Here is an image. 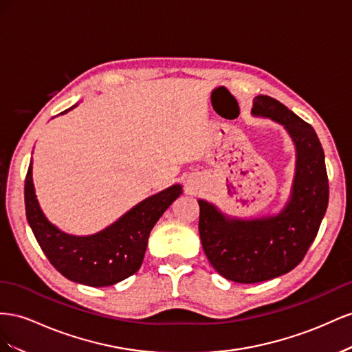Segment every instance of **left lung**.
<instances>
[{
  "mask_svg": "<svg viewBox=\"0 0 352 352\" xmlns=\"http://www.w3.org/2000/svg\"><path fill=\"white\" fill-rule=\"evenodd\" d=\"M252 113L283 124L296 146V174L289 204L276 217L228 219L199 200V234L209 263L236 283H258L294 270L318 233L329 204L324 152L314 128L278 100L258 96Z\"/></svg>",
  "mask_w": 352,
  "mask_h": 352,
  "instance_id": "obj_1",
  "label": "left lung"
}]
</instances>
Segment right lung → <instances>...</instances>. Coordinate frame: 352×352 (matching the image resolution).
I'll return each mask as SVG.
<instances>
[{"instance_id": "obj_1", "label": "right lung", "mask_w": 352, "mask_h": 352, "mask_svg": "<svg viewBox=\"0 0 352 352\" xmlns=\"http://www.w3.org/2000/svg\"><path fill=\"white\" fill-rule=\"evenodd\" d=\"M182 186L175 184L147 197L115 224L94 236H69L50 224L39 209L31 162L25 178V209L38 245L58 273L72 282L102 287L122 282L137 273L143 263L150 232L169 205L182 195Z\"/></svg>"}]
</instances>
